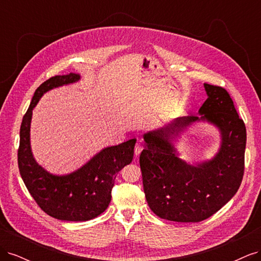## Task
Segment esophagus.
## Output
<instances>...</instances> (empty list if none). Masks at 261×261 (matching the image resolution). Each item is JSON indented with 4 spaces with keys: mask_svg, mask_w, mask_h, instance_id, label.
Listing matches in <instances>:
<instances>
[{
    "mask_svg": "<svg viewBox=\"0 0 261 261\" xmlns=\"http://www.w3.org/2000/svg\"><path fill=\"white\" fill-rule=\"evenodd\" d=\"M143 149H144V143H143V140L138 139V140H137V144H136V146H135V155H136V156L139 155L140 152L143 151Z\"/></svg>",
    "mask_w": 261,
    "mask_h": 261,
    "instance_id": "esophagus-1",
    "label": "esophagus"
}]
</instances>
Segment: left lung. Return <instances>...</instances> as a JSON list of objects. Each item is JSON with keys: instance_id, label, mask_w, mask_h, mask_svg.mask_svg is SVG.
<instances>
[{"instance_id": "1", "label": "left lung", "mask_w": 261, "mask_h": 261, "mask_svg": "<svg viewBox=\"0 0 261 261\" xmlns=\"http://www.w3.org/2000/svg\"><path fill=\"white\" fill-rule=\"evenodd\" d=\"M207 100L196 116L176 117L145 133L139 156L148 206L161 219L199 222L215 215L241 186L246 127L222 87L203 84ZM198 122L220 134L218 151L210 160L187 163L177 149L184 134Z\"/></svg>"}]
</instances>
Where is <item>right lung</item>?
Masks as SVG:
<instances>
[{"instance_id":"add662e5","label":"right lung","mask_w":261,"mask_h":261,"mask_svg":"<svg viewBox=\"0 0 261 261\" xmlns=\"http://www.w3.org/2000/svg\"><path fill=\"white\" fill-rule=\"evenodd\" d=\"M81 81V75L54 76L38 87L19 133L18 168L30 195L45 213L62 221H88L105 212L111 201L116 174L132 162L136 139L106 147L81 168L67 174H53L39 164L30 145L33 111L45 92Z\"/></svg>"}]
</instances>
